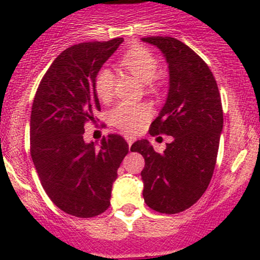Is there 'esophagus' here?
I'll return each instance as SVG.
<instances>
[{
  "mask_svg": "<svg viewBox=\"0 0 260 260\" xmlns=\"http://www.w3.org/2000/svg\"><path fill=\"white\" fill-rule=\"evenodd\" d=\"M124 138H125V141H127L128 146H129V147H131V145H132L133 142H135V140H136V137H133V136H129V135L124 136Z\"/></svg>",
  "mask_w": 260,
  "mask_h": 260,
  "instance_id": "esophagus-1",
  "label": "esophagus"
}]
</instances>
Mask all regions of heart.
Wrapping results in <instances>:
<instances>
[{
    "label": "heart",
    "instance_id": "1",
    "mask_svg": "<svg viewBox=\"0 0 260 260\" xmlns=\"http://www.w3.org/2000/svg\"><path fill=\"white\" fill-rule=\"evenodd\" d=\"M123 68L132 73L143 83H151L158 72V60L148 49L137 46L128 50L120 59ZM114 74L108 68H101L94 77V89L101 101L108 102L113 95ZM151 115V108L147 104L119 103L109 114L112 124L124 132L140 129Z\"/></svg>",
    "mask_w": 260,
    "mask_h": 260
}]
</instances>
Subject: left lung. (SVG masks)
Wrapping results in <instances>:
<instances>
[{
    "label": "left lung",
    "instance_id": "left-lung-1",
    "mask_svg": "<svg viewBox=\"0 0 260 260\" xmlns=\"http://www.w3.org/2000/svg\"><path fill=\"white\" fill-rule=\"evenodd\" d=\"M142 41L161 50L170 74L166 103L149 135L172 136L174 141L164 153L147 140L133 143L131 151L145 158V203L154 211L177 214L192 206L211 181L224 123L221 99L211 70L192 49L170 36Z\"/></svg>",
    "mask_w": 260,
    "mask_h": 260
}]
</instances>
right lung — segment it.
<instances>
[{
  "mask_svg": "<svg viewBox=\"0 0 260 260\" xmlns=\"http://www.w3.org/2000/svg\"><path fill=\"white\" fill-rule=\"evenodd\" d=\"M122 38L73 45L61 52L41 79L30 119V152L50 200L77 217H93L111 205L117 170L128 153L119 135L101 145L84 142V125L95 123L101 104L94 77Z\"/></svg>",
  "mask_w": 260,
  "mask_h": 260,
  "instance_id": "add662e5",
  "label": "right lung"
}]
</instances>
